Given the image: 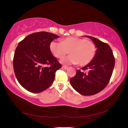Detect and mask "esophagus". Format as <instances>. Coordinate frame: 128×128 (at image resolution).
<instances>
[{
    "instance_id": "34e87169",
    "label": "esophagus",
    "mask_w": 128,
    "mask_h": 128,
    "mask_svg": "<svg viewBox=\"0 0 128 128\" xmlns=\"http://www.w3.org/2000/svg\"><path fill=\"white\" fill-rule=\"evenodd\" d=\"M62 68H64V69H68V66H62Z\"/></svg>"
}]
</instances>
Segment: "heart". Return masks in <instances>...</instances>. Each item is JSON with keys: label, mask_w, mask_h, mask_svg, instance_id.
Wrapping results in <instances>:
<instances>
[{"label": "heart", "mask_w": 128, "mask_h": 128, "mask_svg": "<svg viewBox=\"0 0 128 128\" xmlns=\"http://www.w3.org/2000/svg\"><path fill=\"white\" fill-rule=\"evenodd\" d=\"M50 48L52 54L59 59L64 58L70 52L71 55L61 60L63 64H78L80 66L90 64L97 52V47L93 42L85 38L72 36L65 38L62 42H51Z\"/></svg>", "instance_id": "obj_1"}]
</instances>
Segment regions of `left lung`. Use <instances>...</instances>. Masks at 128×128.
I'll use <instances>...</instances> for the list:
<instances>
[{
  "mask_svg": "<svg viewBox=\"0 0 128 128\" xmlns=\"http://www.w3.org/2000/svg\"><path fill=\"white\" fill-rule=\"evenodd\" d=\"M97 47L95 57L76 74L70 82L75 90L83 96H92L102 91L109 83L115 66L112 50L106 43L90 36ZM87 70V73L84 71Z\"/></svg>",
  "mask_w": 128,
  "mask_h": 128,
  "instance_id": "8db88e82",
  "label": "left lung"
}]
</instances>
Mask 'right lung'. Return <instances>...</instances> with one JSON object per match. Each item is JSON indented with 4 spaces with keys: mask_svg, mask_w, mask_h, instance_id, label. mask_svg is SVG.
Listing matches in <instances>:
<instances>
[{
    "mask_svg": "<svg viewBox=\"0 0 128 128\" xmlns=\"http://www.w3.org/2000/svg\"><path fill=\"white\" fill-rule=\"evenodd\" d=\"M59 37L42 31L28 35L18 43L13 58L14 72L26 90L38 93L54 82L56 72L62 64L52 55L50 46L54 39Z\"/></svg>",
    "mask_w": 128,
    "mask_h": 128,
    "instance_id": "obj_1",
    "label": "right lung"
}]
</instances>
